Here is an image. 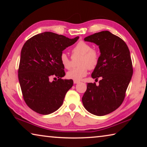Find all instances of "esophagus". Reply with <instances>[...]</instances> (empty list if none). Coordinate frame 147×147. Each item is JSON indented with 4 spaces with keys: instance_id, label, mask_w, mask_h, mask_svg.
Wrapping results in <instances>:
<instances>
[{
    "instance_id": "esophagus-1",
    "label": "esophagus",
    "mask_w": 147,
    "mask_h": 147,
    "mask_svg": "<svg viewBox=\"0 0 147 147\" xmlns=\"http://www.w3.org/2000/svg\"><path fill=\"white\" fill-rule=\"evenodd\" d=\"M73 82H74V84H78L80 82L78 81V80H74Z\"/></svg>"
}]
</instances>
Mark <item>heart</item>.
<instances>
[{"mask_svg": "<svg viewBox=\"0 0 147 147\" xmlns=\"http://www.w3.org/2000/svg\"><path fill=\"white\" fill-rule=\"evenodd\" d=\"M74 54L80 55L78 61L79 66L71 69L67 73V77L74 80H80L88 74V69H93L97 66L99 61V54L95 50L92 49L90 45L84 41H79L73 49ZM61 64L65 69L71 67L70 59L65 53L60 56Z\"/></svg>", "mask_w": 147, "mask_h": 147, "instance_id": "obj_1", "label": "heart"}]
</instances>
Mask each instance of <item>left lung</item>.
<instances>
[{
  "label": "left lung",
  "instance_id": "left-lung-1",
  "mask_svg": "<svg viewBox=\"0 0 147 147\" xmlns=\"http://www.w3.org/2000/svg\"><path fill=\"white\" fill-rule=\"evenodd\" d=\"M98 46L99 61L91 74L99 85L88 83L82 98L89 113L97 116L107 115L121 105L133 74L130 51L123 39L109 31L95 33L84 38Z\"/></svg>",
  "mask_w": 147,
  "mask_h": 147
}]
</instances>
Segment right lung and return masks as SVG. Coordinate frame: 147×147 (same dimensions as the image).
Segmentation results:
<instances>
[{
  "label": "right lung",
  "mask_w": 147,
  "mask_h": 147,
  "mask_svg": "<svg viewBox=\"0 0 147 147\" xmlns=\"http://www.w3.org/2000/svg\"><path fill=\"white\" fill-rule=\"evenodd\" d=\"M78 38L77 36L69 39L63 35L45 32L33 36L24 44L18 77L24 100L32 110L49 115L62 105L73 81L61 79L65 73L60 56ZM53 76L58 77V80L50 81Z\"/></svg>",
  "instance_id": "right-lung-1"
}]
</instances>
